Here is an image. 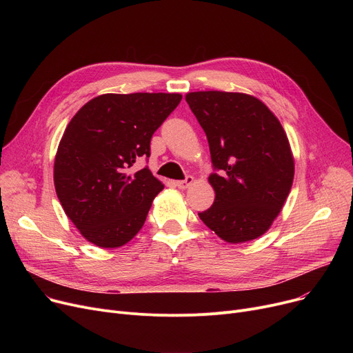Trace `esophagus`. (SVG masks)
<instances>
[{
    "instance_id": "34e87169",
    "label": "esophagus",
    "mask_w": 353,
    "mask_h": 353,
    "mask_svg": "<svg viewBox=\"0 0 353 353\" xmlns=\"http://www.w3.org/2000/svg\"><path fill=\"white\" fill-rule=\"evenodd\" d=\"M193 183H194V179H193L192 176H188L184 180H177V181H176V186H177L179 189H188V188L192 186Z\"/></svg>"
}]
</instances>
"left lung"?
I'll use <instances>...</instances> for the list:
<instances>
[{
    "mask_svg": "<svg viewBox=\"0 0 353 353\" xmlns=\"http://www.w3.org/2000/svg\"><path fill=\"white\" fill-rule=\"evenodd\" d=\"M186 101L205 130L213 169V206L199 213L228 243L269 230L289 196L294 160L288 136L259 99L243 92L194 91Z\"/></svg>",
    "mask_w": 353,
    "mask_h": 353,
    "instance_id": "8db88e82",
    "label": "left lung"
}]
</instances>
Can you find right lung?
Returning <instances> with one entry per match:
<instances>
[{"instance_id": "add662e5", "label": "right lung", "mask_w": 353, "mask_h": 353, "mask_svg": "<svg viewBox=\"0 0 353 353\" xmlns=\"http://www.w3.org/2000/svg\"><path fill=\"white\" fill-rule=\"evenodd\" d=\"M181 94H103L85 103L68 123L54 160V186L80 233L103 249L120 248L143 228L163 190L148 167L156 130L179 105Z\"/></svg>"}]
</instances>
